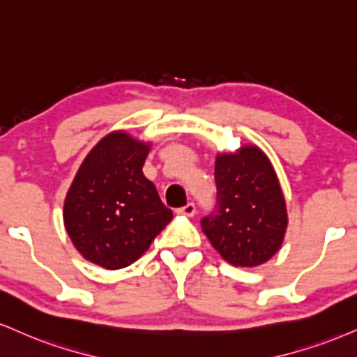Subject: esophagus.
<instances>
[{
	"label": "esophagus",
	"mask_w": 357,
	"mask_h": 357,
	"mask_svg": "<svg viewBox=\"0 0 357 357\" xmlns=\"http://www.w3.org/2000/svg\"><path fill=\"white\" fill-rule=\"evenodd\" d=\"M179 214H184V216H195L196 213V206L192 203H188L186 206H183V208L178 209Z\"/></svg>",
	"instance_id": "1"
}]
</instances>
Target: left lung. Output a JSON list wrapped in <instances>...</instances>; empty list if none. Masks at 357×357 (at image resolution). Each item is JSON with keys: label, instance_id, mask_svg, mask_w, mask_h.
<instances>
[{"label": "left lung", "instance_id": "8db88e82", "mask_svg": "<svg viewBox=\"0 0 357 357\" xmlns=\"http://www.w3.org/2000/svg\"><path fill=\"white\" fill-rule=\"evenodd\" d=\"M214 179L216 209L201 220L213 248L227 263L241 268L271 259L284 239L287 213L269 158L252 144L221 153Z\"/></svg>", "mask_w": 357, "mask_h": 357}]
</instances>
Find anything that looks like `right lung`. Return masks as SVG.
Segmentation results:
<instances>
[{"mask_svg": "<svg viewBox=\"0 0 357 357\" xmlns=\"http://www.w3.org/2000/svg\"><path fill=\"white\" fill-rule=\"evenodd\" d=\"M149 146L124 131L109 132L88 153L68 190L66 233L84 259L105 269L135 263L173 220L143 174Z\"/></svg>", "mask_w": 357, "mask_h": 357, "instance_id": "add662e5", "label": "right lung"}]
</instances>
